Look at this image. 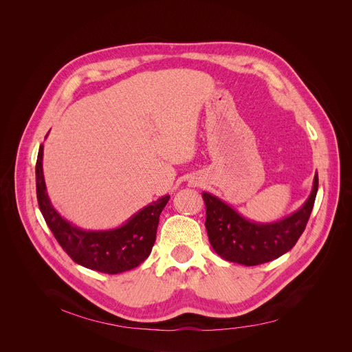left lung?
<instances>
[{
    "mask_svg": "<svg viewBox=\"0 0 352 352\" xmlns=\"http://www.w3.org/2000/svg\"><path fill=\"white\" fill-rule=\"evenodd\" d=\"M317 190L318 175L316 173L307 201L296 212L272 223L249 221L218 197L202 192L206 208L205 228L210 246L222 259L245 266L277 259L296 245L306 229Z\"/></svg>",
    "mask_w": 352,
    "mask_h": 352,
    "instance_id": "1",
    "label": "left lung"
}]
</instances>
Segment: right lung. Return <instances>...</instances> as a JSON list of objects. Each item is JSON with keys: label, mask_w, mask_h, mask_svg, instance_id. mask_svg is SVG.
<instances>
[{"label": "right lung", "mask_w": 352, "mask_h": 352, "mask_svg": "<svg viewBox=\"0 0 352 352\" xmlns=\"http://www.w3.org/2000/svg\"><path fill=\"white\" fill-rule=\"evenodd\" d=\"M46 138V137H45ZM43 146L39 147L36 160V198L46 225L62 249L78 265L109 274L123 273L142 265L151 253L155 242L157 226L164 206L170 195L140 209L126 223L107 230H86L70 222L54 208L42 171Z\"/></svg>", "instance_id": "right-lung-1"}]
</instances>
